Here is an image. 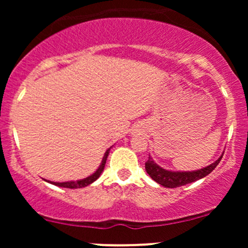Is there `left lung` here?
<instances>
[{
    "label": "left lung",
    "instance_id": "obj_1",
    "mask_svg": "<svg viewBox=\"0 0 248 248\" xmlns=\"http://www.w3.org/2000/svg\"><path fill=\"white\" fill-rule=\"evenodd\" d=\"M221 157H223V156H220L215 163L210 164V166L204 168V169L186 172L169 171V170L162 169L161 167H158L157 164L152 160V157H149L146 162V171L149 173L150 177H152L156 183L161 184V186L166 187H178L205 177V176H207L210 172H212L213 170H215V168L217 167L219 162H220Z\"/></svg>",
    "mask_w": 248,
    "mask_h": 248
}]
</instances>
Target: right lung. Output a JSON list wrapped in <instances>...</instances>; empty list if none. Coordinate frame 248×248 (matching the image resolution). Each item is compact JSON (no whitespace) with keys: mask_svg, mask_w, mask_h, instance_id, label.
Wrapping results in <instances>:
<instances>
[{"mask_svg":"<svg viewBox=\"0 0 248 248\" xmlns=\"http://www.w3.org/2000/svg\"><path fill=\"white\" fill-rule=\"evenodd\" d=\"M108 154H109V149H107V152L105 153V156H104V158H102V162H101L100 167L98 168V170H96V171L93 173V175L88 176L87 178H84V179H81V181H77V182H64V183H58V182H50V183L55 184V186H57L67 187V189H79V187H84V186H90V184H92L93 182L96 181V179L99 178V176L101 175L102 170H104V168H105V164H106Z\"/></svg>","mask_w":248,"mask_h":248,"instance_id":"add662e5","label":"right lung"}]
</instances>
